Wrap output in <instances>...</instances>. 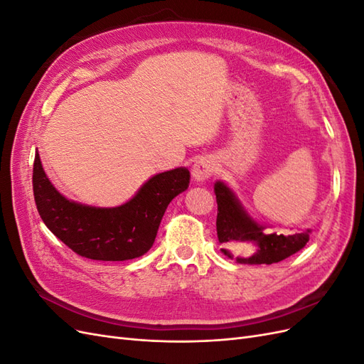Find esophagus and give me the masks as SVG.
I'll list each match as a JSON object with an SVG mask.
<instances>
[{"label": "esophagus", "mask_w": 364, "mask_h": 364, "mask_svg": "<svg viewBox=\"0 0 364 364\" xmlns=\"http://www.w3.org/2000/svg\"><path fill=\"white\" fill-rule=\"evenodd\" d=\"M214 168H215V164L211 158H200L193 165V178L197 182H203L211 178Z\"/></svg>", "instance_id": "esophagus-1"}]
</instances>
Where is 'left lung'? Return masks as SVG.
Instances as JSON below:
<instances>
[{
    "instance_id": "8db88e82",
    "label": "left lung",
    "mask_w": 364,
    "mask_h": 364,
    "mask_svg": "<svg viewBox=\"0 0 364 364\" xmlns=\"http://www.w3.org/2000/svg\"><path fill=\"white\" fill-rule=\"evenodd\" d=\"M217 199V235L222 252L245 264H273L299 252L310 240V230L299 234H264V226L245 213L237 197L223 182L214 186Z\"/></svg>"
}]
</instances>
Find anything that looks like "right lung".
I'll return each mask as SVG.
<instances>
[{
    "instance_id": "obj_1",
    "label": "right lung",
    "mask_w": 364,
    "mask_h": 364,
    "mask_svg": "<svg viewBox=\"0 0 364 364\" xmlns=\"http://www.w3.org/2000/svg\"><path fill=\"white\" fill-rule=\"evenodd\" d=\"M188 183L190 171L174 168L153 176L124 205L94 208L65 199L48 181L38 153L33 164V194L42 222L77 255L98 261L144 255L165 209Z\"/></svg>"
}]
</instances>
